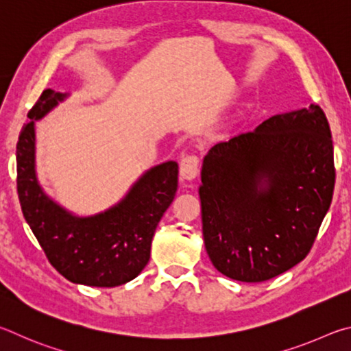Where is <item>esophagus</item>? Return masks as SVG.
I'll return each mask as SVG.
<instances>
[{"label":"esophagus","instance_id":"1","mask_svg":"<svg viewBox=\"0 0 351 351\" xmlns=\"http://www.w3.org/2000/svg\"><path fill=\"white\" fill-rule=\"evenodd\" d=\"M180 176L185 180H193L199 176V157L195 154H188L182 158Z\"/></svg>","mask_w":351,"mask_h":351}]
</instances>
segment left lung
Instances as JSON below:
<instances>
[{
	"label": "left lung",
	"instance_id": "1",
	"mask_svg": "<svg viewBox=\"0 0 351 351\" xmlns=\"http://www.w3.org/2000/svg\"><path fill=\"white\" fill-rule=\"evenodd\" d=\"M333 141L317 104L214 145L202 165V230L226 278L263 282L310 253L335 189Z\"/></svg>",
	"mask_w": 351,
	"mask_h": 351
}]
</instances>
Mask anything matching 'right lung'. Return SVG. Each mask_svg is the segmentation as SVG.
I'll return each mask as SVG.
<instances>
[{"label":"right lung","mask_w":351,"mask_h":351,"mask_svg":"<svg viewBox=\"0 0 351 351\" xmlns=\"http://www.w3.org/2000/svg\"><path fill=\"white\" fill-rule=\"evenodd\" d=\"M66 95L43 90L16 143V189L23 216L57 271L73 284L117 287L146 267L160 219L174 200L179 166L158 165L141 176L119 205L75 217L43 193L35 176V120Z\"/></svg>","instance_id":"right-lung-1"}]
</instances>
